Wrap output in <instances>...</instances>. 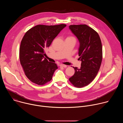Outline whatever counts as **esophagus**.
<instances>
[{"label": "esophagus", "mask_w": 123, "mask_h": 123, "mask_svg": "<svg viewBox=\"0 0 123 123\" xmlns=\"http://www.w3.org/2000/svg\"><path fill=\"white\" fill-rule=\"evenodd\" d=\"M60 66L61 67H63V68H67V65H63V64H61V65H60Z\"/></svg>", "instance_id": "1"}]
</instances>
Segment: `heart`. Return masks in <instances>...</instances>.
I'll use <instances>...</instances> for the list:
<instances>
[{
	"instance_id": "b5f03b06",
	"label": "heart",
	"mask_w": 123,
	"mask_h": 123,
	"mask_svg": "<svg viewBox=\"0 0 123 123\" xmlns=\"http://www.w3.org/2000/svg\"><path fill=\"white\" fill-rule=\"evenodd\" d=\"M70 37H67V38H70Z\"/></svg>"
}]
</instances>
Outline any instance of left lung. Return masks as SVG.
Returning <instances> with one entry per match:
<instances>
[{"mask_svg":"<svg viewBox=\"0 0 123 123\" xmlns=\"http://www.w3.org/2000/svg\"><path fill=\"white\" fill-rule=\"evenodd\" d=\"M69 30L79 42V59L81 68L73 67L75 73L69 81L76 87L88 85L97 75L102 60V46L98 33L86 25H73Z\"/></svg>","mask_w":123,"mask_h":123,"instance_id":"1","label":"left lung"}]
</instances>
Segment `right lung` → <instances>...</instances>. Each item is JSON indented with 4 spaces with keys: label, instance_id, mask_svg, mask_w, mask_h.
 <instances>
[{
    "label": "right lung",
    "instance_id": "right-lung-1",
    "mask_svg": "<svg viewBox=\"0 0 123 123\" xmlns=\"http://www.w3.org/2000/svg\"><path fill=\"white\" fill-rule=\"evenodd\" d=\"M66 26L38 25L25 34L20 46L19 59L25 75L32 82L43 85L51 80L58 67L44 58V50Z\"/></svg>",
    "mask_w": 123,
    "mask_h": 123
}]
</instances>
